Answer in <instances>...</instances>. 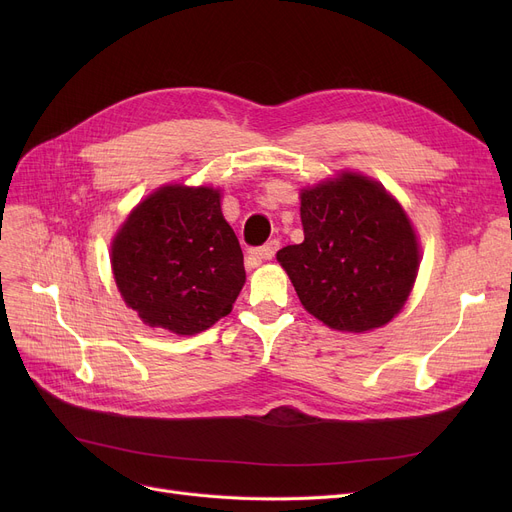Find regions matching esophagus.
<instances>
[{
	"instance_id": "1",
	"label": "esophagus",
	"mask_w": 512,
	"mask_h": 512,
	"mask_svg": "<svg viewBox=\"0 0 512 512\" xmlns=\"http://www.w3.org/2000/svg\"><path fill=\"white\" fill-rule=\"evenodd\" d=\"M278 249H280V242H278V240L265 242L263 247H257V249L249 251V255H247V265L255 267V265H259L261 261H265V259H272Z\"/></svg>"
}]
</instances>
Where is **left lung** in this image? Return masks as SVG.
<instances>
[{
  "instance_id": "1",
  "label": "left lung",
  "mask_w": 512,
  "mask_h": 512,
  "mask_svg": "<svg viewBox=\"0 0 512 512\" xmlns=\"http://www.w3.org/2000/svg\"><path fill=\"white\" fill-rule=\"evenodd\" d=\"M305 240L278 251L303 307L342 332L380 328L419 270L417 236L386 188L346 172L301 193Z\"/></svg>"
}]
</instances>
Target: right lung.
Here are the masks:
<instances>
[{
  "label": "right lung",
  "mask_w": 512,
  "mask_h": 512,
  "mask_svg": "<svg viewBox=\"0 0 512 512\" xmlns=\"http://www.w3.org/2000/svg\"><path fill=\"white\" fill-rule=\"evenodd\" d=\"M112 267L126 305L147 326L180 336L226 317L247 278L220 193L207 186H164L147 197L116 234Z\"/></svg>",
  "instance_id": "add662e5"
}]
</instances>
